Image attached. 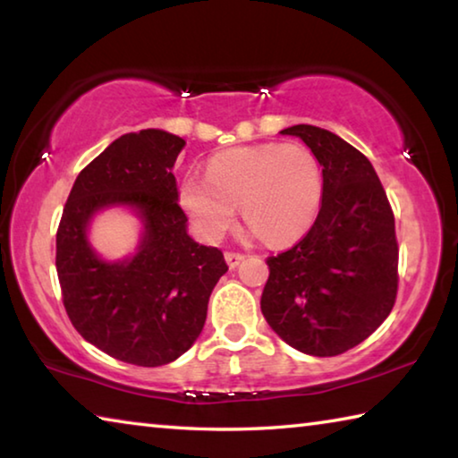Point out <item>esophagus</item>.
Returning a JSON list of instances; mask_svg holds the SVG:
<instances>
[{
  "label": "esophagus",
  "instance_id": "1",
  "mask_svg": "<svg viewBox=\"0 0 458 458\" xmlns=\"http://www.w3.org/2000/svg\"><path fill=\"white\" fill-rule=\"evenodd\" d=\"M240 260H244V254H242V252H234V250H228V252H226V262H228L230 268L238 267Z\"/></svg>",
  "mask_w": 458,
  "mask_h": 458
}]
</instances>
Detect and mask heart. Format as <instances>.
Here are the masks:
<instances>
[{
    "instance_id": "1",
    "label": "heart",
    "mask_w": 458,
    "mask_h": 458,
    "mask_svg": "<svg viewBox=\"0 0 458 458\" xmlns=\"http://www.w3.org/2000/svg\"><path fill=\"white\" fill-rule=\"evenodd\" d=\"M319 159L301 143L232 147L208 161L206 177L182 183V204L210 240L236 220V206L254 236L289 244L311 228L321 208Z\"/></svg>"
}]
</instances>
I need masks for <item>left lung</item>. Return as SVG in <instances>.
I'll return each mask as SVG.
<instances>
[{
	"label": "left lung",
	"mask_w": 458,
	"mask_h": 458,
	"mask_svg": "<svg viewBox=\"0 0 458 458\" xmlns=\"http://www.w3.org/2000/svg\"><path fill=\"white\" fill-rule=\"evenodd\" d=\"M323 165V199L307 234L268 257L265 319L294 350L331 358L368 339L398 294V240L390 201L369 159L331 131L294 125Z\"/></svg>",
	"instance_id": "obj_1"
}]
</instances>
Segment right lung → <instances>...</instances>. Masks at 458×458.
<instances>
[{
	"label": "right lung",
	"mask_w": 458,
	"mask_h": 458,
	"mask_svg": "<svg viewBox=\"0 0 458 458\" xmlns=\"http://www.w3.org/2000/svg\"><path fill=\"white\" fill-rule=\"evenodd\" d=\"M182 137L159 129L113 141L76 177L56 232L62 303L74 329L114 360L157 368L180 358L204 329L208 301L228 265L188 236L174 164ZM137 207L146 236L131 261L105 263L86 226L100 207Z\"/></svg>",
	"instance_id": "right-lung-1"
}]
</instances>
